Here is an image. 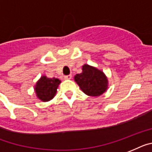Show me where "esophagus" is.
<instances>
[{"mask_svg":"<svg viewBox=\"0 0 152 152\" xmlns=\"http://www.w3.org/2000/svg\"><path fill=\"white\" fill-rule=\"evenodd\" d=\"M65 79L66 80H71L72 79V75H68V76H65Z\"/></svg>","mask_w":152,"mask_h":152,"instance_id":"obj_1","label":"esophagus"}]
</instances>
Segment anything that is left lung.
<instances>
[{"mask_svg":"<svg viewBox=\"0 0 152 152\" xmlns=\"http://www.w3.org/2000/svg\"><path fill=\"white\" fill-rule=\"evenodd\" d=\"M82 72L76 74L74 80L84 94L90 96H99L108 89V80L103 71L94 66L84 64Z\"/></svg>","mask_w":152,"mask_h":152,"instance_id":"8db88e82","label":"left lung"}]
</instances>
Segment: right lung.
<instances>
[{
    "label": "right lung",
    "instance_id": "1",
    "mask_svg": "<svg viewBox=\"0 0 152 152\" xmlns=\"http://www.w3.org/2000/svg\"><path fill=\"white\" fill-rule=\"evenodd\" d=\"M60 83L61 80L55 77L48 78L46 76H41L35 86L36 96L41 101H49L56 96L58 85Z\"/></svg>",
    "mask_w": 152,
    "mask_h": 152
}]
</instances>
